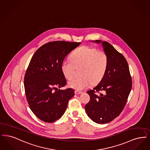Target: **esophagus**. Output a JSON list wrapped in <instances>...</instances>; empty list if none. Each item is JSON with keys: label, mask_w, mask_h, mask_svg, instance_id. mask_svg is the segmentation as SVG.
Segmentation results:
<instances>
[{"label": "esophagus", "mask_w": 150, "mask_h": 150, "mask_svg": "<svg viewBox=\"0 0 150 150\" xmlns=\"http://www.w3.org/2000/svg\"><path fill=\"white\" fill-rule=\"evenodd\" d=\"M81 93H82V92L75 91V94H76V95H79V94H81Z\"/></svg>", "instance_id": "1"}]
</instances>
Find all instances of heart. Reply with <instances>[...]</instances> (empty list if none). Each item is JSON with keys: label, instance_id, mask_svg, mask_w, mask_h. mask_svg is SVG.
<instances>
[{"label": "heart", "instance_id": "1", "mask_svg": "<svg viewBox=\"0 0 150 150\" xmlns=\"http://www.w3.org/2000/svg\"><path fill=\"white\" fill-rule=\"evenodd\" d=\"M108 65L106 53L94 47L83 46L72 54L71 60H64L62 64V71L65 78L72 79L77 69L81 68V77L73 78L68 82L70 87L77 90H83L92 83L95 84L104 77Z\"/></svg>", "mask_w": 150, "mask_h": 150}]
</instances>
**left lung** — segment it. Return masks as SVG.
Returning a JSON list of instances; mask_svg holds the SVG:
<instances>
[{
  "instance_id": "left-lung-1",
  "label": "left lung",
  "mask_w": 150,
  "mask_h": 150,
  "mask_svg": "<svg viewBox=\"0 0 150 150\" xmlns=\"http://www.w3.org/2000/svg\"><path fill=\"white\" fill-rule=\"evenodd\" d=\"M92 42L101 43L108 57V65L99 83L87 91L90 100L85 105V110L94 122L106 124L117 117L124 109L132 82L128 64L124 56L106 41L97 40ZM100 91L103 93L100 94Z\"/></svg>"
}]
</instances>
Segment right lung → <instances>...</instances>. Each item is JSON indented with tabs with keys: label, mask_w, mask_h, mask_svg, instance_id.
<instances>
[{
	"label": "right lung",
	"mask_w": 150,
	"mask_h": 150,
	"mask_svg": "<svg viewBox=\"0 0 150 150\" xmlns=\"http://www.w3.org/2000/svg\"><path fill=\"white\" fill-rule=\"evenodd\" d=\"M81 44L50 42L41 46L31 59L24 78L25 94L31 111L45 122L52 123L62 117L74 95L72 88H58L67 84L61 68L64 59Z\"/></svg>",
	"instance_id": "right-lung-1"
}]
</instances>
